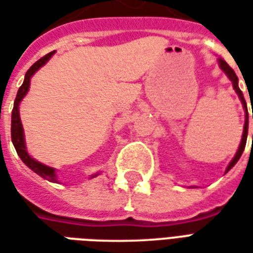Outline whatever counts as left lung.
<instances>
[{
    "instance_id": "obj_1",
    "label": "left lung",
    "mask_w": 253,
    "mask_h": 253,
    "mask_svg": "<svg viewBox=\"0 0 253 253\" xmlns=\"http://www.w3.org/2000/svg\"><path fill=\"white\" fill-rule=\"evenodd\" d=\"M218 62H219V66H221V69H222L223 72L228 74L229 80L233 83L234 90L237 92L240 100H241V103H243V105H244V108H245V125H244V132H243V139H241L240 148H239V150H237L236 156H234V159L230 161V164H229L228 168H226V172H228V170L232 169V168L234 167V164L239 161V159L241 157V154H243V152H244V149H245V143H247V135H248V108H247V101H245V99H244V94H243V92H241L239 88V78H237V76H236L234 70L232 69V67L229 66L228 63L225 62V59H222V58H219V59H218ZM252 119H253V112H252ZM252 138H253V134H252Z\"/></svg>"
}]
</instances>
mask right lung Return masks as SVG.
Returning a JSON list of instances; mask_svg holds the SVG:
<instances>
[{"instance_id":"right-lung-1","label":"right lung","mask_w":253,"mask_h":253,"mask_svg":"<svg viewBox=\"0 0 253 253\" xmlns=\"http://www.w3.org/2000/svg\"><path fill=\"white\" fill-rule=\"evenodd\" d=\"M52 54H54V51L48 52L47 55L41 58L39 61H36V62L28 69V72L25 73L24 83L20 86L19 92H17V96H16V99H14L13 111H12V128H10V132H12V142H13L14 145V149H16V152H17V154L20 156V159L23 160V163H24L28 168H31V169L34 170L35 173L42 176L43 179L57 183V177H55V170H54V168H50V167H46V165H43L42 163H39V161H35L34 159H31L30 154L27 153L24 143V132H23V126H21V121H20L19 115V104L20 101L23 100V97L25 96V93L28 92V89H30V80L31 77H32V74H34L39 67L43 66V65L52 57ZM96 175H97V173H96ZM96 175H93L92 177H94Z\"/></svg>"}]
</instances>
